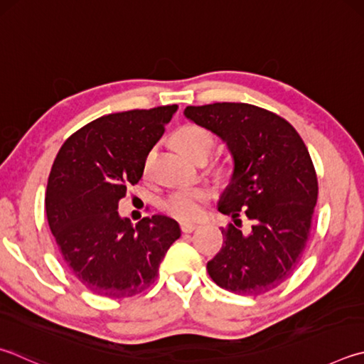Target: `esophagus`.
Instances as JSON below:
<instances>
[{"label": "esophagus", "instance_id": "esophagus-1", "mask_svg": "<svg viewBox=\"0 0 364 364\" xmlns=\"http://www.w3.org/2000/svg\"><path fill=\"white\" fill-rule=\"evenodd\" d=\"M180 228L184 234H188V232H193V230L197 229V224L196 223H181Z\"/></svg>", "mask_w": 364, "mask_h": 364}]
</instances>
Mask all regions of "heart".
Masks as SVG:
<instances>
[{"mask_svg":"<svg viewBox=\"0 0 364 364\" xmlns=\"http://www.w3.org/2000/svg\"><path fill=\"white\" fill-rule=\"evenodd\" d=\"M176 148L189 159H207L213 149L215 138L211 132L202 125L186 124L173 134ZM151 156L148 157V162ZM218 168H223L220 165ZM211 199V194L205 188H183L170 193L162 200V210L178 221H194L202 215L203 207Z\"/></svg>","mask_w":364,"mask_h":364,"instance_id":"b5f03b06","label":"heart"}]
</instances>
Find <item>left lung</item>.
<instances>
[{"label":"left lung","instance_id":"1","mask_svg":"<svg viewBox=\"0 0 364 364\" xmlns=\"http://www.w3.org/2000/svg\"><path fill=\"white\" fill-rule=\"evenodd\" d=\"M184 116L226 141L232 180L218 210L234 218L207 269L218 287L259 296L282 285L301 261L312 229L318 180L307 146L279 114L248 103L188 107ZM243 214L252 230L236 228Z\"/></svg>","mask_w":364,"mask_h":364}]
</instances>
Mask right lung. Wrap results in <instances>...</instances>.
Listing matches in <instances>:
<instances>
[{"instance_id":"add662e5","label":"right lung","mask_w":364,"mask_h":364,"mask_svg":"<svg viewBox=\"0 0 364 364\" xmlns=\"http://www.w3.org/2000/svg\"><path fill=\"white\" fill-rule=\"evenodd\" d=\"M176 108L98 117L75 132L52 164L46 189L50 232L70 272L98 296L121 299L144 291L180 239V226L168 216L143 218L134 228L117 213Z\"/></svg>"}]
</instances>
